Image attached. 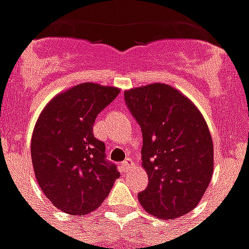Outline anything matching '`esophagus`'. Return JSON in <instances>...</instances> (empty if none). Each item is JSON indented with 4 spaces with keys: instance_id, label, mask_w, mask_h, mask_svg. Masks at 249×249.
<instances>
[{
    "instance_id": "obj_1",
    "label": "esophagus",
    "mask_w": 249,
    "mask_h": 249,
    "mask_svg": "<svg viewBox=\"0 0 249 249\" xmlns=\"http://www.w3.org/2000/svg\"><path fill=\"white\" fill-rule=\"evenodd\" d=\"M132 164H133V161H132L130 159H126V160L123 162V165H121V167H123V169H124V171H128Z\"/></svg>"
}]
</instances>
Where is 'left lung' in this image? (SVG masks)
I'll return each mask as SVG.
<instances>
[{
	"mask_svg": "<svg viewBox=\"0 0 249 249\" xmlns=\"http://www.w3.org/2000/svg\"><path fill=\"white\" fill-rule=\"evenodd\" d=\"M125 103L142 132L148 187L139 201L159 219L191 212L213 173V144L196 105L171 85L155 82L125 90Z\"/></svg>",
	"mask_w": 249,
	"mask_h": 249,
	"instance_id": "1",
	"label": "left lung"
}]
</instances>
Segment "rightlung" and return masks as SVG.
I'll use <instances>...</instances> for the list:
<instances>
[{
	"mask_svg": "<svg viewBox=\"0 0 249 249\" xmlns=\"http://www.w3.org/2000/svg\"><path fill=\"white\" fill-rule=\"evenodd\" d=\"M119 88L84 82L53 97L36 123L30 153L37 183L56 208L87 214L108 197L120 172L93 135L97 114Z\"/></svg>",
	"mask_w": 249,
	"mask_h": 249,
	"instance_id": "add662e5",
	"label": "right lung"
}]
</instances>
